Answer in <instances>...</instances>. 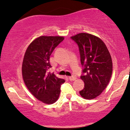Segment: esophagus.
<instances>
[{
	"label": "esophagus",
	"mask_w": 130,
	"mask_h": 130,
	"mask_svg": "<svg viewBox=\"0 0 130 130\" xmlns=\"http://www.w3.org/2000/svg\"><path fill=\"white\" fill-rule=\"evenodd\" d=\"M69 80H71V81H74V80H75L76 79V77L75 76L73 75V76H69Z\"/></svg>",
	"instance_id": "obj_1"
}]
</instances>
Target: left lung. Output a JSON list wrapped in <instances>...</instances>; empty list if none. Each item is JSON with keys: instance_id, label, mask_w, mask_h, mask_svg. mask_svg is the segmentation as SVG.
Here are the masks:
<instances>
[{"instance_id": "obj_1", "label": "left lung", "mask_w": 130, "mask_h": 130, "mask_svg": "<svg viewBox=\"0 0 130 130\" xmlns=\"http://www.w3.org/2000/svg\"><path fill=\"white\" fill-rule=\"evenodd\" d=\"M71 39L78 45L83 67L81 78L85 86L80 94L85 99H93L102 93L111 78V55L104 42L95 35L81 33Z\"/></svg>"}]
</instances>
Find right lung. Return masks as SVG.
Listing matches in <instances>:
<instances>
[{
	"instance_id": "add662e5",
	"label": "right lung",
	"mask_w": 130,
	"mask_h": 130,
	"mask_svg": "<svg viewBox=\"0 0 130 130\" xmlns=\"http://www.w3.org/2000/svg\"><path fill=\"white\" fill-rule=\"evenodd\" d=\"M64 38L41 36L29 45L22 63V76L27 88L39 100L52 104L58 100L63 78L48 72L52 67L50 56Z\"/></svg>"
}]
</instances>
